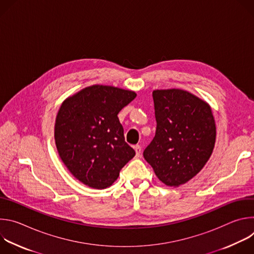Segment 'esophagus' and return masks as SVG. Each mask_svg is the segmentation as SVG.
Here are the masks:
<instances>
[{
    "label": "esophagus",
    "instance_id": "obj_1",
    "mask_svg": "<svg viewBox=\"0 0 254 254\" xmlns=\"http://www.w3.org/2000/svg\"><path fill=\"white\" fill-rule=\"evenodd\" d=\"M134 151H135V157H136V158L140 157V154H141V148H140V146H135V147H134Z\"/></svg>",
    "mask_w": 254,
    "mask_h": 254
}]
</instances>
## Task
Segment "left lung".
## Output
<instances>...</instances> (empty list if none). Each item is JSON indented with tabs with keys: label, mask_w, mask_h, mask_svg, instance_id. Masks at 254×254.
Wrapping results in <instances>:
<instances>
[{
	"label": "left lung",
	"mask_w": 254,
	"mask_h": 254,
	"mask_svg": "<svg viewBox=\"0 0 254 254\" xmlns=\"http://www.w3.org/2000/svg\"><path fill=\"white\" fill-rule=\"evenodd\" d=\"M156 134L143 158L167 186H180L196 176L209 160L216 127L210 106L181 89L153 91Z\"/></svg>",
	"instance_id": "left-lung-1"
}]
</instances>
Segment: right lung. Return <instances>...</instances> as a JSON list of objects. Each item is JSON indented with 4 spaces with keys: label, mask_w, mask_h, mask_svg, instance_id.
I'll use <instances>...</instances> for the list:
<instances>
[{
    "label": "right lung",
    "mask_w": 254,
    "mask_h": 254,
    "mask_svg": "<svg viewBox=\"0 0 254 254\" xmlns=\"http://www.w3.org/2000/svg\"><path fill=\"white\" fill-rule=\"evenodd\" d=\"M133 91L92 85L67 98L55 123V141L67 169L83 184L110 187L135 152L125 140L119 113Z\"/></svg>",
    "instance_id": "obj_1"
}]
</instances>
